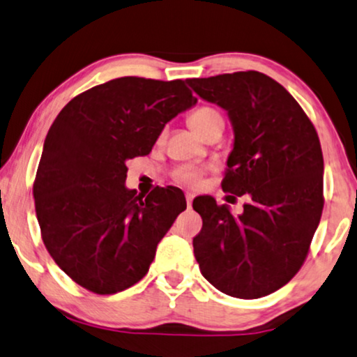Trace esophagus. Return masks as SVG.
<instances>
[{
  "mask_svg": "<svg viewBox=\"0 0 357 357\" xmlns=\"http://www.w3.org/2000/svg\"><path fill=\"white\" fill-rule=\"evenodd\" d=\"M192 199H194V194L192 192H186V204H188V207L192 206Z\"/></svg>",
  "mask_w": 357,
  "mask_h": 357,
  "instance_id": "obj_1",
  "label": "esophagus"
}]
</instances>
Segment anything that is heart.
<instances>
[{
  "label": "heart",
  "mask_w": 357,
  "mask_h": 357,
  "mask_svg": "<svg viewBox=\"0 0 357 357\" xmlns=\"http://www.w3.org/2000/svg\"><path fill=\"white\" fill-rule=\"evenodd\" d=\"M217 121H222V116L220 112L215 111L213 107H199L197 111H194L191 116H189V126H191V129L194 132H197V134H202L211 123ZM199 176H201V171L191 168V166H186V168H181L178 171V181L189 184V186H194V184H197L199 181Z\"/></svg>",
  "instance_id": "obj_1"
}]
</instances>
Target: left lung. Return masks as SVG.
Returning <instances> with one entry per match:
<instances>
[{"label": "left lung", "mask_w": 357, "mask_h": 357, "mask_svg": "<svg viewBox=\"0 0 357 357\" xmlns=\"http://www.w3.org/2000/svg\"><path fill=\"white\" fill-rule=\"evenodd\" d=\"M234 127L223 191L248 196L240 215L211 196L194 199L202 230L194 256L204 278L238 298L269 296L307 258L323 211V155L313 123L286 88L259 71L192 78Z\"/></svg>", "instance_id": "1"}]
</instances>
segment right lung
Returning a JSON list of instances; mask_svg holds the SVG:
<instances>
[{
	"mask_svg": "<svg viewBox=\"0 0 357 357\" xmlns=\"http://www.w3.org/2000/svg\"><path fill=\"white\" fill-rule=\"evenodd\" d=\"M197 99L181 79L123 76L71 99L45 137L34 183L42 240L59 268L94 294L129 289L186 208L181 189H127V160L150 153Z\"/></svg>",
	"mask_w": 357,
	"mask_h": 357,
	"instance_id": "right-lung-1",
	"label": "right lung"
}]
</instances>
